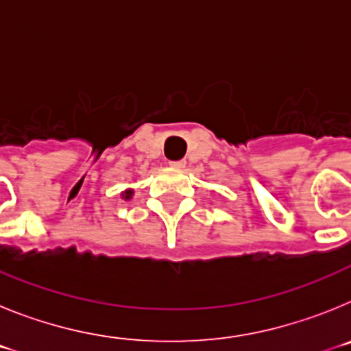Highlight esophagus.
I'll return each mask as SVG.
<instances>
[{"label":"esophagus","mask_w":351,"mask_h":351,"mask_svg":"<svg viewBox=\"0 0 351 351\" xmlns=\"http://www.w3.org/2000/svg\"><path fill=\"white\" fill-rule=\"evenodd\" d=\"M186 161L184 160H178V161H170V167L172 169H184Z\"/></svg>","instance_id":"1"}]
</instances>
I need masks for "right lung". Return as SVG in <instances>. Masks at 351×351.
<instances>
[{
	"mask_svg": "<svg viewBox=\"0 0 351 351\" xmlns=\"http://www.w3.org/2000/svg\"><path fill=\"white\" fill-rule=\"evenodd\" d=\"M132 195H133V191H132V190H128V191H125V193H123V197H125V198H130V197H132Z\"/></svg>",
	"mask_w": 351,
	"mask_h": 351,
	"instance_id": "obj_1",
	"label": "right lung"
}]
</instances>
